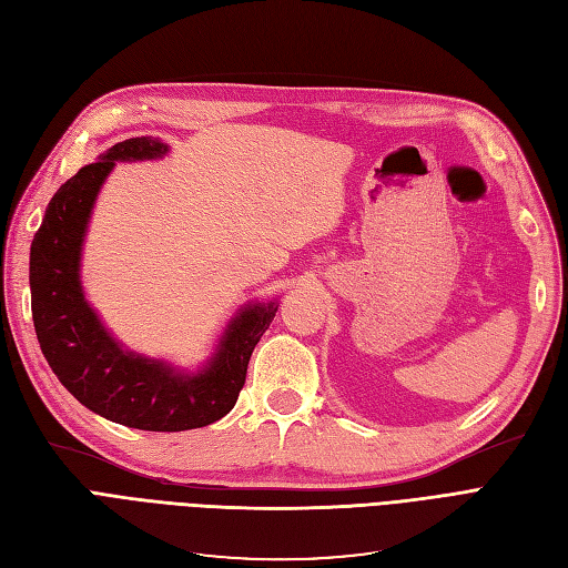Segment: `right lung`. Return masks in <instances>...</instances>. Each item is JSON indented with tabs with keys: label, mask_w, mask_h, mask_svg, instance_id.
I'll list each match as a JSON object with an SVG mask.
<instances>
[{
	"label": "right lung",
	"mask_w": 568,
	"mask_h": 568,
	"mask_svg": "<svg viewBox=\"0 0 568 568\" xmlns=\"http://www.w3.org/2000/svg\"><path fill=\"white\" fill-rule=\"evenodd\" d=\"M165 153L156 136H132L80 168L49 201L30 246L32 322L51 372L88 409L142 432H186L225 417L244 388L255 343L277 313L272 301L242 307L209 363L180 372L120 346L84 301L80 255L101 184L115 163Z\"/></svg>",
	"instance_id": "add662e5"
}]
</instances>
